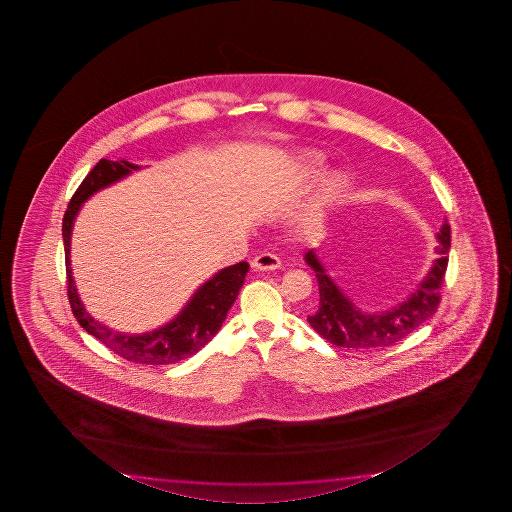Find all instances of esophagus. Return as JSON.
Returning <instances> with one entry per match:
<instances>
[{
    "label": "esophagus",
    "mask_w": 512,
    "mask_h": 512,
    "mask_svg": "<svg viewBox=\"0 0 512 512\" xmlns=\"http://www.w3.org/2000/svg\"><path fill=\"white\" fill-rule=\"evenodd\" d=\"M252 267L256 270H276L281 267V260L276 254L272 252H261L254 260H252Z\"/></svg>",
    "instance_id": "1"
}]
</instances>
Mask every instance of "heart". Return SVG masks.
<instances>
[{"mask_svg":"<svg viewBox=\"0 0 512 512\" xmlns=\"http://www.w3.org/2000/svg\"><path fill=\"white\" fill-rule=\"evenodd\" d=\"M322 168V159L319 156H315V154H310V156L304 157V170H306V174H319ZM338 190H340V179L338 177H333L326 184V197L328 199H335L338 195Z\"/></svg>","mask_w":512,"mask_h":512,"instance_id":"b5f03b06","label":"heart"}]
</instances>
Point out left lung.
<instances>
[{"label":"left lung","mask_w":512,"mask_h":512,"mask_svg":"<svg viewBox=\"0 0 512 512\" xmlns=\"http://www.w3.org/2000/svg\"><path fill=\"white\" fill-rule=\"evenodd\" d=\"M439 247L434 267L426 274L425 281L417 286L416 292L405 303L382 313L360 312L346 295L338 290L321 265L315 252H306V263L315 270L319 283V310L308 317L313 330L326 338L333 346L349 349H376L392 346L407 337L417 326L428 321L441 303V286L448 267V252L451 245V231L444 224L437 234Z\"/></svg>","instance_id":"left-lung-1"}]
</instances>
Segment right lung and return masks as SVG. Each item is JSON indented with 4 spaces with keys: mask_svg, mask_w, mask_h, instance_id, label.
Returning <instances> with one entry per match:
<instances>
[{
    "mask_svg": "<svg viewBox=\"0 0 512 512\" xmlns=\"http://www.w3.org/2000/svg\"><path fill=\"white\" fill-rule=\"evenodd\" d=\"M138 166L127 161H109L100 159L95 168L80 182L73 193L68 209L62 218V238L66 252V276H68V299L71 312L84 330L98 338L107 349L122 356L129 362L147 365H168L179 362L182 358L195 355L200 347L206 346L217 335L222 322L226 319L229 308L233 306L238 292L243 285L245 274L249 272V263L240 261L233 267L220 270L208 283L200 286L190 303L184 306L174 321L159 330L145 335H125L111 330L95 321L78 299L77 288L73 283L70 267V240L73 220L84 200L89 199L95 191L129 175Z\"/></svg>",
    "mask_w": 512,
    "mask_h": 512,
    "instance_id": "obj_1",
    "label": "right lung"
}]
</instances>
